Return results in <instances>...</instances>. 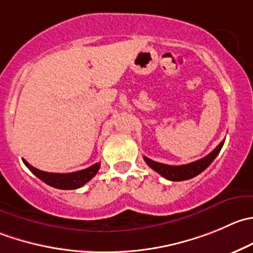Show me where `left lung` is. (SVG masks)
Returning <instances> with one entry per match:
<instances>
[{"instance_id":"1","label":"left lung","mask_w":253,"mask_h":253,"mask_svg":"<svg viewBox=\"0 0 253 253\" xmlns=\"http://www.w3.org/2000/svg\"><path fill=\"white\" fill-rule=\"evenodd\" d=\"M224 142L225 141H222L211 153H209L207 157H204V158L193 162V163L183 164V166H168V164L158 163V162L152 161V159L147 158V157H144V161H146V163L148 164L153 170H156L157 173H159L162 176L168 179V180H186V179L197 176L198 174L202 173L203 170H205V169L211 164V162L216 158V156L220 153V151H221L222 146H224Z\"/></svg>"}]
</instances>
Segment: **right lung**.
Listing matches in <instances>:
<instances>
[{"label": "right lung", "mask_w": 253, "mask_h": 253, "mask_svg": "<svg viewBox=\"0 0 253 253\" xmlns=\"http://www.w3.org/2000/svg\"><path fill=\"white\" fill-rule=\"evenodd\" d=\"M23 163L26 164L27 168L38 176L42 181H44L48 185L53 186L56 189H78L86 184L90 179L94 178L100 169V163H95L94 166L89 167L83 170L74 171V173H48V171L39 170V169L32 167L26 159H23Z\"/></svg>", "instance_id": "right-lung-1"}]
</instances>
